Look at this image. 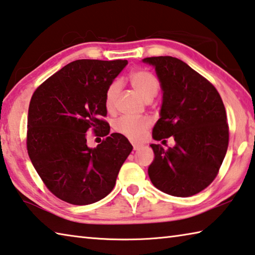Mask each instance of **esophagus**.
<instances>
[{"instance_id": "34e87169", "label": "esophagus", "mask_w": 255, "mask_h": 255, "mask_svg": "<svg viewBox=\"0 0 255 255\" xmlns=\"http://www.w3.org/2000/svg\"><path fill=\"white\" fill-rule=\"evenodd\" d=\"M132 147H133V150H139L141 148V146L137 145V143H132Z\"/></svg>"}]
</instances>
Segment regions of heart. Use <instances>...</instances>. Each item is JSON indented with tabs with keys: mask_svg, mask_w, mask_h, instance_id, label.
I'll use <instances>...</instances> for the list:
<instances>
[{
	"mask_svg": "<svg viewBox=\"0 0 255 255\" xmlns=\"http://www.w3.org/2000/svg\"><path fill=\"white\" fill-rule=\"evenodd\" d=\"M129 82L138 95L145 101H150L154 99L159 89L158 81L156 78L145 70H137L130 73ZM120 85L119 82H113L106 91L105 105L108 112H114L116 108V103L119 95ZM115 130L122 133L125 137L132 141H140L148 129L150 127V122L147 118H132V117H120L116 120Z\"/></svg>",
	"mask_w": 255,
	"mask_h": 255,
	"instance_id": "obj_1",
	"label": "heart"
}]
</instances>
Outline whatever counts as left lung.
Masks as SVG:
<instances>
[{
    "label": "left lung",
    "mask_w": 255,
    "mask_h": 255,
    "mask_svg": "<svg viewBox=\"0 0 255 255\" xmlns=\"http://www.w3.org/2000/svg\"><path fill=\"white\" fill-rule=\"evenodd\" d=\"M142 61L155 67L163 89L152 137L163 140L173 136L176 142L168 149L151 143L155 159L148 175L161 192L193 196L215 179L228 150L224 104L216 88L182 60L166 55Z\"/></svg>",
    "instance_id": "left-lung-1"
}]
</instances>
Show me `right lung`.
Segmentation results:
<instances>
[{
    "instance_id": "obj_1",
    "label": "right lung",
    "mask_w": 255,
    "mask_h": 255,
    "mask_svg": "<svg viewBox=\"0 0 255 255\" xmlns=\"http://www.w3.org/2000/svg\"><path fill=\"white\" fill-rule=\"evenodd\" d=\"M127 60L81 59L70 62L36 88L27 113L26 149L49 191L73 205L103 200L113 191L132 150L122 133L109 135L106 91ZM105 138L86 146L85 132Z\"/></svg>"
}]
</instances>
